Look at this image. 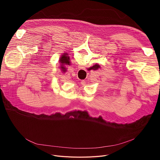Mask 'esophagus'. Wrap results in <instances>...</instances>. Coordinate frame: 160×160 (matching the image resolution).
<instances>
[{"label": "esophagus", "instance_id": "34e87169", "mask_svg": "<svg viewBox=\"0 0 160 160\" xmlns=\"http://www.w3.org/2000/svg\"><path fill=\"white\" fill-rule=\"evenodd\" d=\"M78 69H80V70H84L85 69V67L82 65H79L78 66Z\"/></svg>", "mask_w": 160, "mask_h": 160}]
</instances>
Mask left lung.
Instances as JSON below:
<instances>
[{
	"label": "left lung",
	"mask_w": 160,
	"mask_h": 160,
	"mask_svg": "<svg viewBox=\"0 0 160 160\" xmlns=\"http://www.w3.org/2000/svg\"><path fill=\"white\" fill-rule=\"evenodd\" d=\"M68 54L67 53H64L61 55L60 59H59V62L61 63V70L63 72H66V68L64 67V65H70V58L69 56H68Z\"/></svg>",
	"instance_id": "obj_1"
}]
</instances>
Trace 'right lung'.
I'll return each mask as SVG.
<instances>
[{
    "instance_id": "obj_1",
    "label": "right lung",
    "mask_w": 160,
    "mask_h": 160,
    "mask_svg": "<svg viewBox=\"0 0 160 160\" xmlns=\"http://www.w3.org/2000/svg\"><path fill=\"white\" fill-rule=\"evenodd\" d=\"M100 67H101V66H99V64H94L93 66L89 68L88 69V70H98V69H99V68Z\"/></svg>"
}]
</instances>
